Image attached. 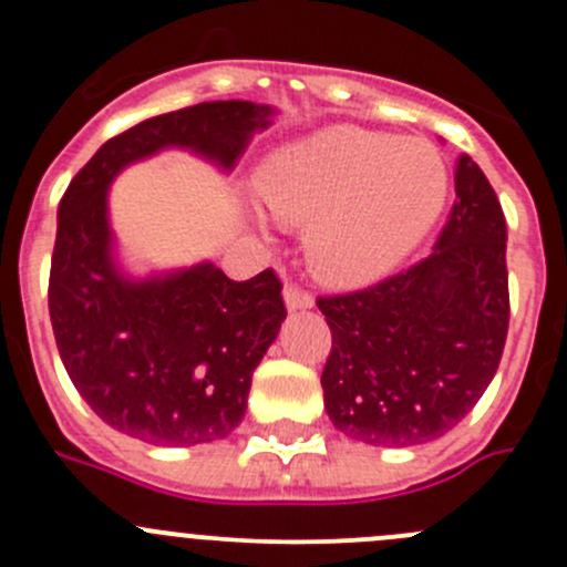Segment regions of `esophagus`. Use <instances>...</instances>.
<instances>
[{"instance_id": "obj_1", "label": "esophagus", "mask_w": 567, "mask_h": 567, "mask_svg": "<svg viewBox=\"0 0 567 567\" xmlns=\"http://www.w3.org/2000/svg\"><path fill=\"white\" fill-rule=\"evenodd\" d=\"M285 307H288L290 312L296 310H310L312 305H316V299H312L307 290H301L299 285H285Z\"/></svg>"}]
</instances>
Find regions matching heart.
<instances>
[{
  "label": "heart",
  "mask_w": 567,
  "mask_h": 567,
  "mask_svg": "<svg viewBox=\"0 0 567 567\" xmlns=\"http://www.w3.org/2000/svg\"><path fill=\"white\" fill-rule=\"evenodd\" d=\"M262 208L307 225L316 274L359 288L422 244L450 197V164L433 142L334 125L274 151L251 177Z\"/></svg>",
  "instance_id": "1"
}]
</instances>
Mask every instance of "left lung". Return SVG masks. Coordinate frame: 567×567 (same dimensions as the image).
<instances>
[{
    "label": "left lung",
    "instance_id": "8db88e82",
    "mask_svg": "<svg viewBox=\"0 0 567 567\" xmlns=\"http://www.w3.org/2000/svg\"><path fill=\"white\" fill-rule=\"evenodd\" d=\"M455 197L425 260L368 290L318 299L331 329L326 414L370 447L444 436L499 368L511 320L505 214L468 156L458 158Z\"/></svg>",
    "mask_w": 567,
    "mask_h": 567
}]
</instances>
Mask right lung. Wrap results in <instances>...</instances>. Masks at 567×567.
<instances>
[{"mask_svg":"<svg viewBox=\"0 0 567 567\" xmlns=\"http://www.w3.org/2000/svg\"><path fill=\"white\" fill-rule=\"evenodd\" d=\"M274 114L251 101H205L142 120L101 145L62 194L49 279L54 340L79 394L125 436L164 447L230 436L288 312L271 268L247 282L208 260L131 277L114 249L109 186L169 147L230 173Z\"/></svg>","mask_w":567,"mask_h":567,"instance_id":"1","label":"right lung"}]
</instances>
